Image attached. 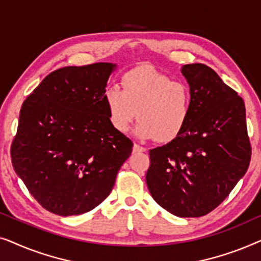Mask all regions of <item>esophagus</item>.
<instances>
[{
    "label": "esophagus",
    "instance_id": "esophagus-1",
    "mask_svg": "<svg viewBox=\"0 0 261 261\" xmlns=\"http://www.w3.org/2000/svg\"><path fill=\"white\" fill-rule=\"evenodd\" d=\"M133 152H134V153L146 152V148L142 147V146H140V145H138V144H134V146H133Z\"/></svg>",
    "mask_w": 261,
    "mask_h": 261
}]
</instances>
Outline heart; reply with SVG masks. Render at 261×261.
Listing matches in <instances>:
<instances>
[{
    "label": "heart",
    "instance_id": "heart-1",
    "mask_svg": "<svg viewBox=\"0 0 261 261\" xmlns=\"http://www.w3.org/2000/svg\"><path fill=\"white\" fill-rule=\"evenodd\" d=\"M122 89L110 87L105 101L114 129L126 133L140 120L135 134L140 139L173 140L188 122L191 94L187 84L173 82L151 67H137L122 77Z\"/></svg>",
    "mask_w": 261,
    "mask_h": 261
}]
</instances>
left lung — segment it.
<instances>
[{
    "mask_svg": "<svg viewBox=\"0 0 261 261\" xmlns=\"http://www.w3.org/2000/svg\"><path fill=\"white\" fill-rule=\"evenodd\" d=\"M191 94L188 122L177 138L149 151L146 184L160 206L199 217L223 202L251 162L245 103L204 64L180 70Z\"/></svg>",
    "mask_w": 261,
    "mask_h": 261,
    "instance_id": "8db88e82",
    "label": "left lung"
}]
</instances>
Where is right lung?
I'll return each mask as SVG.
<instances>
[{"mask_svg": "<svg viewBox=\"0 0 261 261\" xmlns=\"http://www.w3.org/2000/svg\"><path fill=\"white\" fill-rule=\"evenodd\" d=\"M116 64L66 66L24 99L10 155L39 204L60 216L90 212L108 197L133 142L114 129L105 101Z\"/></svg>", "mask_w": 261, "mask_h": 261, "instance_id": "1", "label": "right lung"}]
</instances>
